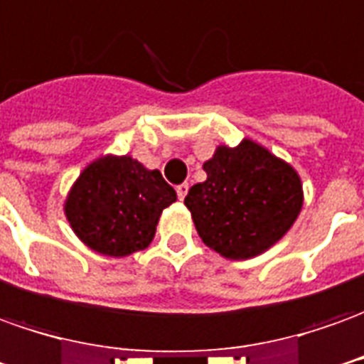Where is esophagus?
Listing matches in <instances>:
<instances>
[{"mask_svg":"<svg viewBox=\"0 0 364 364\" xmlns=\"http://www.w3.org/2000/svg\"><path fill=\"white\" fill-rule=\"evenodd\" d=\"M188 182H184V184H178L176 186V194H178V198H180V200H184V198H186V194H188Z\"/></svg>","mask_w":364,"mask_h":364,"instance_id":"34e87169","label":"esophagus"}]
</instances>
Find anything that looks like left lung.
Listing matches in <instances>:
<instances>
[{
    "instance_id": "obj_1",
    "label": "left lung",
    "mask_w": 364,
    "mask_h": 364,
    "mask_svg": "<svg viewBox=\"0 0 364 364\" xmlns=\"http://www.w3.org/2000/svg\"><path fill=\"white\" fill-rule=\"evenodd\" d=\"M204 170L208 178L188 190L184 204L202 242L228 259L267 252L301 212L297 170L255 140L220 144Z\"/></svg>"
}]
</instances>
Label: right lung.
I'll list each match as a JSON object with an SVG mask.
<instances>
[{"instance_id":"obj_1","label":"right lung","mask_w":364,"mask_h":364,"mask_svg":"<svg viewBox=\"0 0 364 364\" xmlns=\"http://www.w3.org/2000/svg\"><path fill=\"white\" fill-rule=\"evenodd\" d=\"M176 192L158 170L129 154L92 160L67 194L65 215L75 235L92 252L109 257L146 250L162 210Z\"/></svg>"}]
</instances>
